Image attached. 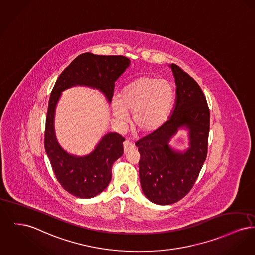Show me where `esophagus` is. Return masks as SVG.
Here are the masks:
<instances>
[{"mask_svg": "<svg viewBox=\"0 0 255 255\" xmlns=\"http://www.w3.org/2000/svg\"><path fill=\"white\" fill-rule=\"evenodd\" d=\"M123 147H124V152L127 153V152H129L130 150L134 149V148H135V145H134L131 141L125 140V141L123 142Z\"/></svg>", "mask_w": 255, "mask_h": 255, "instance_id": "esophagus-1", "label": "esophagus"}]
</instances>
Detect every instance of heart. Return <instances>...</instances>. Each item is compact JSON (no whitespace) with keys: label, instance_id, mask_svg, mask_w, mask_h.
I'll return each instance as SVG.
<instances>
[{"label":"heart","instance_id":"heart-1","mask_svg":"<svg viewBox=\"0 0 255 255\" xmlns=\"http://www.w3.org/2000/svg\"><path fill=\"white\" fill-rule=\"evenodd\" d=\"M174 100L170 82L157 76H142L128 84L113 100V113L121 123L133 112L132 123L136 130L150 133L165 123Z\"/></svg>","mask_w":255,"mask_h":255}]
</instances>
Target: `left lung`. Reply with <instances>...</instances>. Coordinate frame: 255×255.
<instances>
[{
  "label": "left lung",
  "mask_w": 255,
  "mask_h": 255,
  "mask_svg": "<svg viewBox=\"0 0 255 255\" xmlns=\"http://www.w3.org/2000/svg\"><path fill=\"white\" fill-rule=\"evenodd\" d=\"M176 85L175 105L168 120L135 142L140 154L139 179L144 195L158 205L175 203L195 184L207 156L210 112L204 93L179 66L169 65ZM179 128L188 131L189 147L184 151L169 145Z\"/></svg>",
  "instance_id": "8db88e82"
}]
</instances>
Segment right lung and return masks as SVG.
I'll list each match as a JSON object with an SVG mask.
<instances>
[{
  "instance_id": "1",
  "label": "right lung",
  "mask_w": 255,
  "mask_h": 255,
  "mask_svg": "<svg viewBox=\"0 0 255 255\" xmlns=\"http://www.w3.org/2000/svg\"><path fill=\"white\" fill-rule=\"evenodd\" d=\"M130 62L123 56L82 54L62 71L51 92L44 147L61 187L76 197L91 198L105 190L112 179L113 165L123 154L125 138L111 132L103 135L95 149L86 156L66 152L57 140L54 126L55 111L61 92L72 87L85 86L100 90L111 103L115 83L129 67Z\"/></svg>"
}]
</instances>
